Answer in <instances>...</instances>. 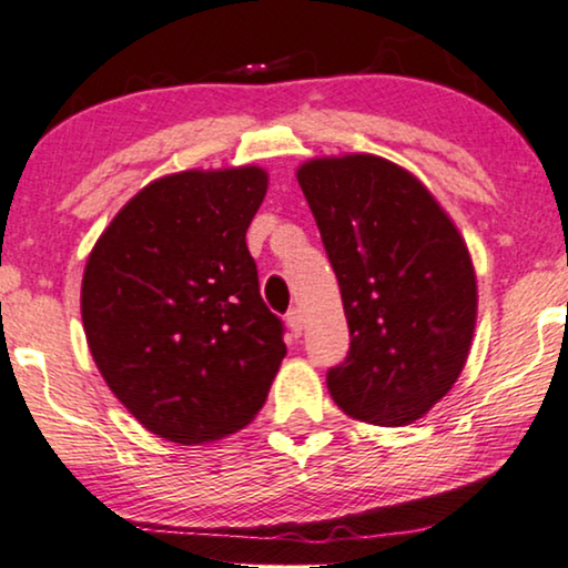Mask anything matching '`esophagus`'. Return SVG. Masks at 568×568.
Segmentation results:
<instances>
[{
	"label": "esophagus",
	"mask_w": 568,
	"mask_h": 568,
	"mask_svg": "<svg viewBox=\"0 0 568 568\" xmlns=\"http://www.w3.org/2000/svg\"><path fill=\"white\" fill-rule=\"evenodd\" d=\"M286 326H290L292 336H300L302 328H305V315H302V311L294 307V311L286 313Z\"/></svg>",
	"instance_id": "obj_1"
}]
</instances>
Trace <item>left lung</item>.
<instances>
[{
  "label": "left lung",
  "mask_w": 568,
  "mask_h": 568,
  "mask_svg": "<svg viewBox=\"0 0 568 568\" xmlns=\"http://www.w3.org/2000/svg\"><path fill=\"white\" fill-rule=\"evenodd\" d=\"M342 290L349 355L328 371L344 415L383 428L425 417L464 371L477 323L467 242L428 187L373 153L297 166Z\"/></svg>",
  "instance_id": "1"
}]
</instances>
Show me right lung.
<instances>
[{"label": "right lung", "mask_w": 568, "mask_h": 568, "mask_svg": "<svg viewBox=\"0 0 568 568\" xmlns=\"http://www.w3.org/2000/svg\"><path fill=\"white\" fill-rule=\"evenodd\" d=\"M266 169H187L122 205L88 255L80 315L101 378L153 436L182 446L255 419L286 355L245 234Z\"/></svg>", "instance_id": "right-lung-1"}]
</instances>
